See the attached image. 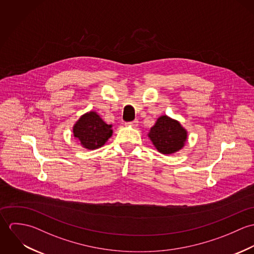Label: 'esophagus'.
I'll return each mask as SVG.
<instances>
[{"mask_svg":"<svg viewBox=\"0 0 254 254\" xmlns=\"http://www.w3.org/2000/svg\"><path fill=\"white\" fill-rule=\"evenodd\" d=\"M138 123H139V121L136 119V120H134V121L127 122L126 125H129V126H132V127H136V126H138Z\"/></svg>","mask_w":254,"mask_h":254,"instance_id":"1","label":"esophagus"}]
</instances>
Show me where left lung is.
<instances>
[{
  "label": "left lung",
  "mask_w": 254,
  "mask_h": 254,
  "mask_svg": "<svg viewBox=\"0 0 254 254\" xmlns=\"http://www.w3.org/2000/svg\"><path fill=\"white\" fill-rule=\"evenodd\" d=\"M148 137L159 152L170 154L183 147L187 140V132L178 121L163 115L150 129Z\"/></svg>",
  "instance_id": "8db88e82"
}]
</instances>
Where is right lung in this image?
Returning a JSON list of instances; mask_svg holds the SVG:
<instances>
[{"label":"right lung","instance_id":"add662e5","mask_svg":"<svg viewBox=\"0 0 254 254\" xmlns=\"http://www.w3.org/2000/svg\"><path fill=\"white\" fill-rule=\"evenodd\" d=\"M111 125H108L96 112L84 114L73 128L74 137L88 149H95L105 145L112 134Z\"/></svg>","mask_w":254,"mask_h":254}]
</instances>
